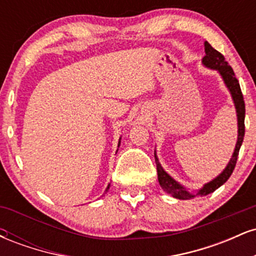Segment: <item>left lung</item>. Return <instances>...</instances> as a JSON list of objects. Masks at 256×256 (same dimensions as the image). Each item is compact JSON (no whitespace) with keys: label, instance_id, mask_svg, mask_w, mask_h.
<instances>
[{"label":"left lung","instance_id":"8db88e82","mask_svg":"<svg viewBox=\"0 0 256 256\" xmlns=\"http://www.w3.org/2000/svg\"><path fill=\"white\" fill-rule=\"evenodd\" d=\"M204 52H206V55L204 56V58H202V62H204V64H206L207 67H210V68L218 70L220 74L222 76V79H224L226 86H228V90L231 91L232 98H234V106H236L237 119H238V140H237L236 148H234V155H232V158L230 160V162H228V167H226L224 171H222V174L218 176L214 180L210 182L208 184H206L198 192V194L200 195H208V194L216 192L219 186H222V185L224 184L228 178H230L232 172H234V167H236L240 148V146H242L243 137H244V132H246V126H244L246 104H244V100H243V94L242 91H240L238 79H237L236 76H234V70L231 68L230 64H228V61L225 60L224 55H222V52H219L218 50H216V49H214L208 42L204 43ZM155 164H156L158 183H160L161 188H162L167 194H170V195L173 196V198H179V200H192L195 198L196 195H192V194L186 192L182 185H179L174 179H172L165 171H164L162 167H161L160 164H158V160L156 156H155Z\"/></svg>","mask_w":256,"mask_h":256}]
</instances>
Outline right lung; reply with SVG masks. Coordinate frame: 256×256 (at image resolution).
Returning a JSON list of instances; mask_svg holds the SVG:
<instances>
[{"label": "right lung", "instance_id": "1", "mask_svg": "<svg viewBox=\"0 0 256 256\" xmlns=\"http://www.w3.org/2000/svg\"><path fill=\"white\" fill-rule=\"evenodd\" d=\"M119 144H120V142H119ZM108 189H110V185H108V186H107V190H108Z\"/></svg>", "mask_w": 256, "mask_h": 256}]
</instances>
